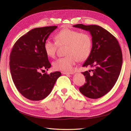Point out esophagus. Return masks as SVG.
Segmentation results:
<instances>
[{
    "label": "esophagus",
    "instance_id": "obj_1",
    "mask_svg": "<svg viewBox=\"0 0 131 131\" xmlns=\"http://www.w3.org/2000/svg\"><path fill=\"white\" fill-rule=\"evenodd\" d=\"M62 73L65 75H70V74H74V72H62Z\"/></svg>",
    "mask_w": 131,
    "mask_h": 131
}]
</instances>
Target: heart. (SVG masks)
<instances>
[{"label":"heart","instance_id":"heart-1","mask_svg":"<svg viewBox=\"0 0 131 131\" xmlns=\"http://www.w3.org/2000/svg\"><path fill=\"white\" fill-rule=\"evenodd\" d=\"M56 43L50 39L43 42V47L47 56L53 57L58 46L66 45L65 57L59 58L53 63V68L63 72H70L75 63L84 61L88 58L92 48V39L87 32H80L78 30L64 28L54 35Z\"/></svg>","mask_w":131,"mask_h":131}]
</instances>
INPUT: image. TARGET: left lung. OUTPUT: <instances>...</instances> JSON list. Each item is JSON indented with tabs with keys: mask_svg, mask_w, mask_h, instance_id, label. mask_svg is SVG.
Returning a JSON list of instances; mask_svg holds the SVG:
<instances>
[{
	"mask_svg": "<svg viewBox=\"0 0 131 131\" xmlns=\"http://www.w3.org/2000/svg\"><path fill=\"white\" fill-rule=\"evenodd\" d=\"M90 32L92 47L89 57L82 67L93 69L82 72L86 82L79 88L84 96L97 99L112 89L119 77L122 64V54L116 38L108 30L97 25L73 26Z\"/></svg>",
	"mask_w": 131,
	"mask_h": 131,
	"instance_id": "1",
	"label": "left lung"
}]
</instances>
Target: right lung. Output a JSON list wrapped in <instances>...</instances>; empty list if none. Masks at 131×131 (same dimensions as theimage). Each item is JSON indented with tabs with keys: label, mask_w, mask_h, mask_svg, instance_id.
Instances as JSON below:
<instances>
[{
	"label": "right lung",
	"mask_w": 131,
	"mask_h": 131,
	"mask_svg": "<svg viewBox=\"0 0 131 131\" xmlns=\"http://www.w3.org/2000/svg\"><path fill=\"white\" fill-rule=\"evenodd\" d=\"M57 26L36 28L15 42L10 56V69L13 81L23 96L31 101H40L51 93L61 73L42 74L51 67L43 45Z\"/></svg>",
	"instance_id": "add662e5"
}]
</instances>
